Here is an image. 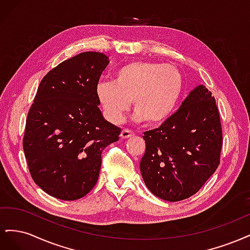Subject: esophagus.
Wrapping results in <instances>:
<instances>
[{
  "label": "esophagus",
  "mask_w": 250,
  "mask_h": 250,
  "mask_svg": "<svg viewBox=\"0 0 250 250\" xmlns=\"http://www.w3.org/2000/svg\"><path fill=\"white\" fill-rule=\"evenodd\" d=\"M134 133L131 131V130H129V129H123L122 131H121V135L120 137L122 138V139H128V138H130V137H132Z\"/></svg>",
  "instance_id": "34e87169"
}]
</instances>
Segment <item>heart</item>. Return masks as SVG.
<instances>
[{"label":"heart","instance_id":"heart-1","mask_svg":"<svg viewBox=\"0 0 250 250\" xmlns=\"http://www.w3.org/2000/svg\"><path fill=\"white\" fill-rule=\"evenodd\" d=\"M183 87V76L176 66L140 60L119 69L112 81L98 82L96 96L111 123L122 120L131 101L135 120L157 125L172 115Z\"/></svg>","mask_w":250,"mask_h":250}]
</instances>
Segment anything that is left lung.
<instances>
[{
	"label": "left lung",
	"instance_id": "1",
	"mask_svg": "<svg viewBox=\"0 0 250 250\" xmlns=\"http://www.w3.org/2000/svg\"><path fill=\"white\" fill-rule=\"evenodd\" d=\"M140 169L156 197L180 201L197 193L220 164L222 127L215 97L194 88L180 107L155 129L144 132Z\"/></svg>",
	"mask_w": 250,
	"mask_h": 250
}]
</instances>
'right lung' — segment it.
Here are the masks:
<instances>
[{
	"mask_svg": "<svg viewBox=\"0 0 250 250\" xmlns=\"http://www.w3.org/2000/svg\"><path fill=\"white\" fill-rule=\"evenodd\" d=\"M109 63L99 52L66 59L42 78L26 120L22 148L42 191L62 200L82 198L97 184L102 151L121 128L104 120L96 86Z\"/></svg>",
	"mask_w": 250,
	"mask_h": 250,
	"instance_id": "1",
	"label": "right lung"
}]
</instances>
